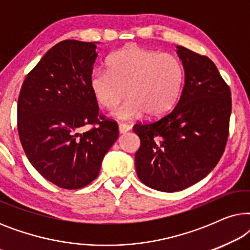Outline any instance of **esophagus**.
Listing matches in <instances>:
<instances>
[{
	"label": "esophagus",
	"mask_w": 250,
	"mask_h": 250,
	"mask_svg": "<svg viewBox=\"0 0 250 250\" xmlns=\"http://www.w3.org/2000/svg\"><path fill=\"white\" fill-rule=\"evenodd\" d=\"M131 126L127 125V124H119L118 126V129H119V133H122V134H124V133L131 131Z\"/></svg>",
	"instance_id": "34e87169"
}]
</instances>
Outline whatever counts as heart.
Wrapping results in <instances>:
<instances>
[{
	"instance_id": "obj_1",
	"label": "heart",
	"mask_w": 250,
	"mask_h": 250,
	"mask_svg": "<svg viewBox=\"0 0 250 250\" xmlns=\"http://www.w3.org/2000/svg\"><path fill=\"white\" fill-rule=\"evenodd\" d=\"M184 68L175 56L138 45H126L108 59L107 69L91 74L90 87L98 104L117 110L119 119L131 121L143 115L156 119L175 107L182 93Z\"/></svg>"
}]
</instances>
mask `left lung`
Returning <instances> with one entry per match:
<instances>
[{
  "label": "left lung",
  "mask_w": 250,
  "mask_h": 250,
  "mask_svg": "<svg viewBox=\"0 0 250 250\" xmlns=\"http://www.w3.org/2000/svg\"><path fill=\"white\" fill-rule=\"evenodd\" d=\"M176 47L184 68L179 102L162 118L133 127L141 140L138 177L163 192L187 189L216 166L227 146L232 107L230 87L213 61Z\"/></svg>",
  "instance_id": "1"
}]
</instances>
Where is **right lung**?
I'll return each instance as SVG.
<instances>
[{
    "instance_id": "obj_1",
    "label": "right lung",
    "mask_w": 250,
    "mask_h": 250,
    "mask_svg": "<svg viewBox=\"0 0 250 250\" xmlns=\"http://www.w3.org/2000/svg\"><path fill=\"white\" fill-rule=\"evenodd\" d=\"M95 42L66 40L44 54L20 90L18 133L37 172L62 189H81L97 179L118 139L117 123L99 114L90 87ZM85 125L90 131L81 133Z\"/></svg>"
}]
</instances>
